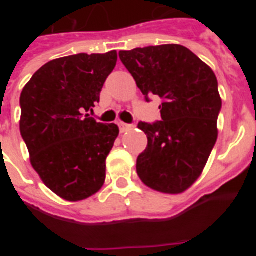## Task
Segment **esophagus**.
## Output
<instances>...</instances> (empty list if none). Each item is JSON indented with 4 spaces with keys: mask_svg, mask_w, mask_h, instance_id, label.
I'll return each instance as SVG.
<instances>
[{
    "mask_svg": "<svg viewBox=\"0 0 256 256\" xmlns=\"http://www.w3.org/2000/svg\"><path fill=\"white\" fill-rule=\"evenodd\" d=\"M132 124H126V123H123V122H120L119 123V128H120V132H126V130H130L132 128Z\"/></svg>",
    "mask_w": 256,
    "mask_h": 256,
    "instance_id": "obj_1",
    "label": "esophagus"
}]
</instances>
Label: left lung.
Instances as JSON below:
<instances>
[{"label":"left lung","mask_w":256,"mask_h":256,"mask_svg":"<svg viewBox=\"0 0 256 256\" xmlns=\"http://www.w3.org/2000/svg\"><path fill=\"white\" fill-rule=\"evenodd\" d=\"M144 100L156 94L162 120L140 122L148 148L137 158V174L155 191L180 194L200 177L216 142L222 108L212 69L180 44L120 51Z\"/></svg>","instance_id":"left-lung-1"}]
</instances>
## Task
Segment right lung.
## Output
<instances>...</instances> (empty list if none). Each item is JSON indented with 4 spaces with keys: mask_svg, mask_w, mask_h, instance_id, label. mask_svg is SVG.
I'll use <instances>...</instances> for the list:
<instances>
[{
    "mask_svg": "<svg viewBox=\"0 0 256 256\" xmlns=\"http://www.w3.org/2000/svg\"><path fill=\"white\" fill-rule=\"evenodd\" d=\"M116 60V51L56 58L37 70L20 94V133L32 166L64 200H84L105 182L119 128L97 123L88 112Z\"/></svg>",
    "mask_w": 256,
    "mask_h": 256,
    "instance_id": "1",
    "label": "right lung"
}]
</instances>
